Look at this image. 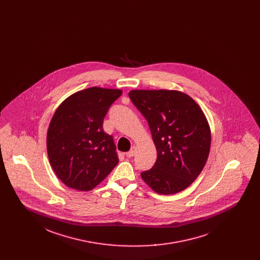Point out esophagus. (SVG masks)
I'll list each match as a JSON object with an SVG mask.
<instances>
[{"mask_svg": "<svg viewBox=\"0 0 260 260\" xmlns=\"http://www.w3.org/2000/svg\"><path fill=\"white\" fill-rule=\"evenodd\" d=\"M135 151H136V147L135 146H133L132 148L130 149L127 153H126V156L128 157V158H131V157H133L134 155H135Z\"/></svg>", "mask_w": 260, "mask_h": 260, "instance_id": "esophagus-1", "label": "esophagus"}]
</instances>
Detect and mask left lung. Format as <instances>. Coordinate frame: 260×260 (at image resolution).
I'll list each match as a JSON object with an SVG mask.
<instances>
[{
  "instance_id": "8db88e82",
  "label": "left lung",
  "mask_w": 260,
  "mask_h": 260,
  "mask_svg": "<svg viewBox=\"0 0 260 260\" xmlns=\"http://www.w3.org/2000/svg\"><path fill=\"white\" fill-rule=\"evenodd\" d=\"M129 97L148 122L157 159L141 173L156 193L184 190L198 177L207 161L211 132L199 105L176 90H132Z\"/></svg>"
}]
</instances>
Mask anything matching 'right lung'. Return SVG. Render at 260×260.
<instances>
[{"mask_svg": "<svg viewBox=\"0 0 260 260\" xmlns=\"http://www.w3.org/2000/svg\"><path fill=\"white\" fill-rule=\"evenodd\" d=\"M121 94L119 89L91 87L69 96L54 113L47 132V152L65 185L92 190L118 164L116 146L103 130V120Z\"/></svg>", "mask_w": 260, "mask_h": 260, "instance_id": "1", "label": "right lung"}]
</instances>
